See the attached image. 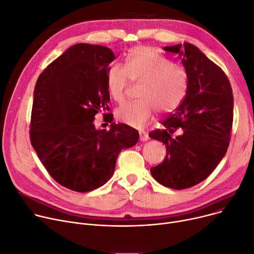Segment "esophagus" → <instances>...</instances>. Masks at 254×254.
Returning <instances> with one entry per match:
<instances>
[{
	"label": "esophagus",
	"mask_w": 254,
	"mask_h": 254,
	"mask_svg": "<svg viewBox=\"0 0 254 254\" xmlns=\"http://www.w3.org/2000/svg\"><path fill=\"white\" fill-rule=\"evenodd\" d=\"M148 139H150V137H148V135L145 132H143V131L139 132V140L140 141H146Z\"/></svg>",
	"instance_id": "34e87169"
}]
</instances>
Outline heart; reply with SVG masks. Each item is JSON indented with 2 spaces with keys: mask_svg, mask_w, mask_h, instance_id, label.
<instances>
[{
  "mask_svg": "<svg viewBox=\"0 0 254 254\" xmlns=\"http://www.w3.org/2000/svg\"><path fill=\"white\" fill-rule=\"evenodd\" d=\"M131 82L142 84L140 100L123 104L116 111L118 121L142 129L150 123L156 111L169 114L181 106L189 89V74L183 65L172 64L151 47H137L128 54L125 65L113 64L107 83L111 97L122 102Z\"/></svg>",
  "mask_w": 254,
  "mask_h": 254,
  "instance_id": "heart-1",
  "label": "heart"
}]
</instances>
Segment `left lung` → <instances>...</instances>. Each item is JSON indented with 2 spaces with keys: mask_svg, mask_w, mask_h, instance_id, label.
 <instances>
[{
  "mask_svg": "<svg viewBox=\"0 0 254 254\" xmlns=\"http://www.w3.org/2000/svg\"><path fill=\"white\" fill-rule=\"evenodd\" d=\"M163 49L181 57L189 74V89L181 106L162 122L163 128L148 134L166 146L165 158L151 173L163 186L185 190L206 180L227 153L234 117L233 90L225 71L192 44ZM176 130L182 133L173 138Z\"/></svg>",
  "mask_w": 254,
  "mask_h": 254,
  "instance_id": "obj_1",
  "label": "left lung"
}]
</instances>
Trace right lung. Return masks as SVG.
Returning a JSON list of instances; mask_svg holds the SVG:
<instances>
[{"mask_svg":"<svg viewBox=\"0 0 254 254\" xmlns=\"http://www.w3.org/2000/svg\"><path fill=\"white\" fill-rule=\"evenodd\" d=\"M114 52L99 45L76 44L40 74L34 91L29 139L55 182L79 192L112 177L119 154L138 141L126 125L96 130L95 115L110 111L107 76ZM107 115L112 123L113 114Z\"/></svg>","mask_w":254,"mask_h":254,"instance_id":"1","label":"right lung"}]
</instances>
